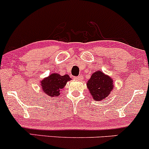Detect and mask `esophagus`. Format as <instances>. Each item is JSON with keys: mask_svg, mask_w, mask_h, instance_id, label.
<instances>
[{"mask_svg": "<svg viewBox=\"0 0 149 149\" xmlns=\"http://www.w3.org/2000/svg\"><path fill=\"white\" fill-rule=\"evenodd\" d=\"M83 79V77H82V76H81V75H80V76H79V77H74V79H76V80H81V79Z\"/></svg>", "mask_w": 149, "mask_h": 149, "instance_id": "1", "label": "esophagus"}]
</instances>
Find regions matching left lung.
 <instances>
[{
  "label": "left lung",
  "mask_w": 149,
  "mask_h": 149,
  "mask_svg": "<svg viewBox=\"0 0 149 149\" xmlns=\"http://www.w3.org/2000/svg\"><path fill=\"white\" fill-rule=\"evenodd\" d=\"M87 87L94 100H105L113 89V81L109 75L102 71L95 72L87 82Z\"/></svg>",
  "instance_id": "1"
}]
</instances>
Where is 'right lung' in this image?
Listing matches in <instances>:
<instances>
[{"label":"right lung","mask_w":149,"mask_h":149,"mask_svg":"<svg viewBox=\"0 0 149 149\" xmlns=\"http://www.w3.org/2000/svg\"><path fill=\"white\" fill-rule=\"evenodd\" d=\"M71 80L68 74L63 76L58 73H52L40 81L41 89L45 94L51 97H58L67 82Z\"/></svg>","instance_id":"1"}]
</instances>
